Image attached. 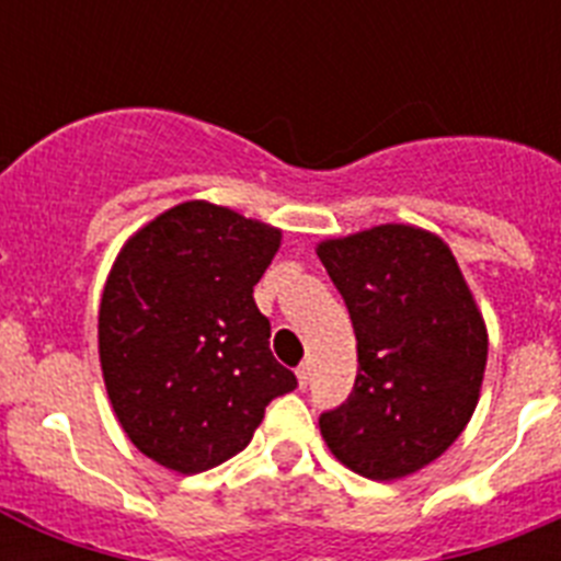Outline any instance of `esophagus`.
<instances>
[{
	"instance_id": "esophagus-1",
	"label": "esophagus",
	"mask_w": 561,
	"mask_h": 561,
	"mask_svg": "<svg viewBox=\"0 0 561 561\" xmlns=\"http://www.w3.org/2000/svg\"><path fill=\"white\" fill-rule=\"evenodd\" d=\"M295 374H297V385H300V388H306V385H309V376H311V365H309V362H304V365H300V368H297Z\"/></svg>"
}]
</instances>
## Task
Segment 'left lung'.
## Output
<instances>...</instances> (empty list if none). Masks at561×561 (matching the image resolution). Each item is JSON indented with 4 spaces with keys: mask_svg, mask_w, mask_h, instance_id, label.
Listing matches in <instances>:
<instances>
[{
    "mask_svg": "<svg viewBox=\"0 0 561 561\" xmlns=\"http://www.w3.org/2000/svg\"><path fill=\"white\" fill-rule=\"evenodd\" d=\"M356 334L354 390L320 415L340 463L399 480L447 453L472 419L489 334L460 266L438 236L379 225L317 244Z\"/></svg>",
    "mask_w": 561,
    "mask_h": 561,
    "instance_id": "8db88e82",
    "label": "left lung"
}]
</instances>
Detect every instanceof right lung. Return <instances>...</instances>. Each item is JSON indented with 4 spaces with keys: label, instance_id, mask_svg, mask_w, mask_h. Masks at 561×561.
<instances>
[{
    "label": "right lung",
    "instance_id": "add662e5",
    "mask_svg": "<svg viewBox=\"0 0 561 561\" xmlns=\"http://www.w3.org/2000/svg\"><path fill=\"white\" fill-rule=\"evenodd\" d=\"M277 247V227L182 202L114 261L98 311L103 381L134 447L165 469L225 463L250 444L266 404L297 388L252 297Z\"/></svg>",
    "mask_w": 561,
    "mask_h": 561
}]
</instances>
